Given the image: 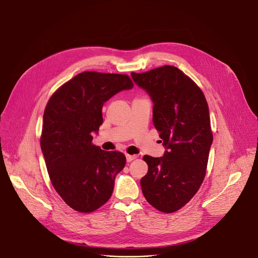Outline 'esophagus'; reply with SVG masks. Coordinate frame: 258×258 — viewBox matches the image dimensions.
<instances>
[{"instance_id":"esophagus-1","label":"esophagus","mask_w":258,"mask_h":258,"mask_svg":"<svg viewBox=\"0 0 258 258\" xmlns=\"http://www.w3.org/2000/svg\"><path fill=\"white\" fill-rule=\"evenodd\" d=\"M125 157H126V161H127V162H131V161H133L134 159L137 158V155H128V154H126Z\"/></svg>"}]
</instances>
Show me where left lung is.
<instances>
[{
  "mask_svg": "<svg viewBox=\"0 0 258 258\" xmlns=\"http://www.w3.org/2000/svg\"><path fill=\"white\" fill-rule=\"evenodd\" d=\"M131 76L154 104L153 123L166 149L162 157H143L148 172L142 192L153 207L171 213L193 198L204 179L213 140L208 105L200 88L174 66Z\"/></svg>",
  "mask_w": 258,
  "mask_h": 258,
  "instance_id": "left-lung-1",
  "label": "left lung"
}]
</instances>
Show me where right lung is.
Returning a JSON list of instances; mask_svg holds the SVG:
<instances>
[{
	"instance_id": "obj_1",
	"label": "right lung",
	"mask_w": 258,
	"mask_h": 258,
	"mask_svg": "<svg viewBox=\"0 0 258 258\" xmlns=\"http://www.w3.org/2000/svg\"><path fill=\"white\" fill-rule=\"evenodd\" d=\"M133 87L125 75L85 71L61 86L46 106L42 152L54 189L72 209L92 212L112 195L125 156L93 145L92 135L103 123L104 103Z\"/></svg>"
}]
</instances>
